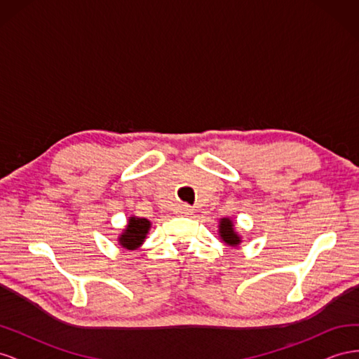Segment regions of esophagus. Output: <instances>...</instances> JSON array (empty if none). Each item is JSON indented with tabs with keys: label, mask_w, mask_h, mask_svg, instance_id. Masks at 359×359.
Returning <instances> with one entry per match:
<instances>
[{
	"label": "esophagus",
	"mask_w": 359,
	"mask_h": 359,
	"mask_svg": "<svg viewBox=\"0 0 359 359\" xmlns=\"http://www.w3.org/2000/svg\"><path fill=\"white\" fill-rule=\"evenodd\" d=\"M177 212L181 216H187L191 212V207L187 205V203H181V205H178V208H177Z\"/></svg>",
	"instance_id": "obj_1"
}]
</instances>
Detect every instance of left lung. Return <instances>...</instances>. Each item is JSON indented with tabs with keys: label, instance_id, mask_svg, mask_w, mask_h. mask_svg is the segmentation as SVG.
I'll return each mask as SVG.
<instances>
[{
	"label": "left lung",
	"instance_id": "left-lung-1",
	"mask_svg": "<svg viewBox=\"0 0 359 359\" xmlns=\"http://www.w3.org/2000/svg\"><path fill=\"white\" fill-rule=\"evenodd\" d=\"M219 232H220L222 240H224L226 245L237 246L240 243V237L236 234L234 225H232V222L229 219H222L220 226H219Z\"/></svg>",
	"mask_w": 359,
	"mask_h": 359
}]
</instances>
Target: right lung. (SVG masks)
I'll return each instance as SVG.
<instances>
[{
    "label": "right lung",
    "mask_w": 359,
    "mask_h": 359,
    "mask_svg": "<svg viewBox=\"0 0 359 359\" xmlns=\"http://www.w3.org/2000/svg\"><path fill=\"white\" fill-rule=\"evenodd\" d=\"M149 226H151L149 220L140 219V217H131L127 229L123 231V234L119 238V243L127 249L139 248L143 243L144 237H147Z\"/></svg>",
    "instance_id": "right-lung-1"
}]
</instances>
